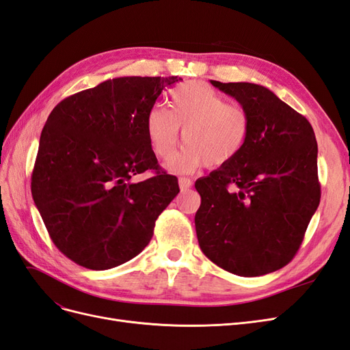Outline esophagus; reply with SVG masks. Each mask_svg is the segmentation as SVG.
<instances>
[{"instance_id":"34e87169","label":"esophagus","mask_w":350,"mask_h":350,"mask_svg":"<svg viewBox=\"0 0 350 350\" xmlns=\"http://www.w3.org/2000/svg\"><path fill=\"white\" fill-rule=\"evenodd\" d=\"M178 184H179V189H181V191H187V189L191 187V179L189 178H179L178 179Z\"/></svg>"}]
</instances>
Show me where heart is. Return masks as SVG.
I'll use <instances>...</instances> for the list:
<instances>
[{"label": "heart", "mask_w": 350, "mask_h": 350, "mask_svg": "<svg viewBox=\"0 0 350 350\" xmlns=\"http://www.w3.org/2000/svg\"><path fill=\"white\" fill-rule=\"evenodd\" d=\"M250 125L245 109L200 81L179 84L171 92V112L156 105L146 118L150 147L161 161L174 154L183 130L185 147L166 165L181 174L234 161L247 144Z\"/></svg>", "instance_id": "b5f03b06"}]
</instances>
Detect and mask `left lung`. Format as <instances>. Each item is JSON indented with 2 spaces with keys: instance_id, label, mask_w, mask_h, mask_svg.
<instances>
[{
  "instance_id": "8db88e82",
  "label": "left lung",
  "mask_w": 350,
  "mask_h": 350,
  "mask_svg": "<svg viewBox=\"0 0 350 350\" xmlns=\"http://www.w3.org/2000/svg\"><path fill=\"white\" fill-rule=\"evenodd\" d=\"M211 84L239 102L251 125L234 161L196 181L198 245L229 273L262 276L295 257L320 204L315 134L305 116L267 88Z\"/></svg>"
}]
</instances>
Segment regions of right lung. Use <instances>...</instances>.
Returning <instances> with one entry per match:
<instances>
[{"mask_svg":"<svg viewBox=\"0 0 350 350\" xmlns=\"http://www.w3.org/2000/svg\"><path fill=\"white\" fill-rule=\"evenodd\" d=\"M181 77H116L68 96L40 134L31 196L55 247L90 270H108L140 254L154 221L179 193L159 171L147 113ZM147 168L157 175L133 183Z\"/></svg>","mask_w":350,"mask_h":350,"instance_id":"add662e5","label":"right lung"}]
</instances>
